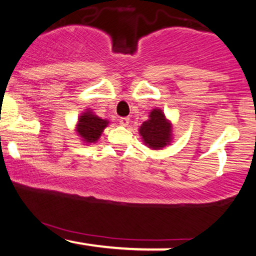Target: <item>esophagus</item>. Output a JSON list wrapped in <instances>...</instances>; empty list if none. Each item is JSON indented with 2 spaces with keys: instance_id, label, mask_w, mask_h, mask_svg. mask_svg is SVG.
<instances>
[{
  "instance_id": "34e87169",
  "label": "esophagus",
  "mask_w": 256,
  "mask_h": 256,
  "mask_svg": "<svg viewBox=\"0 0 256 256\" xmlns=\"http://www.w3.org/2000/svg\"><path fill=\"white\" fill-rule=\"evenodd\" d=\"M128 122H130V118H120L119 119V124L122 126H128Z\"/></svg>"
}]
</instances>
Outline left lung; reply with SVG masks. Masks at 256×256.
<instances>
[{
  "mask_svg": "<svg viewBox=\"0 0 256 256\" xmlns=\"http://www.w3.org/2000/svg\"><path fill=\"white\" fill-rule=\"evenodd\" d=\"M140 134L149 148L161 149L171 140V124L161 110H154L149 119L140 126Z\"/></svg>",
  "mask_w": 256,
  "mask_h": 256,
  "instance_id": "obj_1",
  "label": "left lung"
}]
</instances>
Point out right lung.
Returning a JSON list of instances; mask_svg holds the SVG:
<instances>
[{
	"mask_svg": "<svg viewBox=\"0 0 256 256\" xmlns=\"http://www.w3.org/2000/svg\"><path fill=\"white\" fill-rule=\"evenodd\" d=\"M108 125L107 120L100 119L91 112H86L78 120V134L88 143H95L98 140L104 128Z\"/></svg>",
	"mask_w": 256,
	"mask_h": 256,
	"instance_id": "1",
	"label": "right lung"
}]
</instances>
